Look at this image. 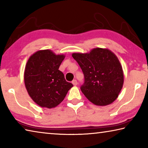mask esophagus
Returning <instances> with one entry per match:
<instances>
[{
    "label": "esophagus",
    "instance_id": "esophagus-1",
    "mask_svg": "<svg viewBox=\"0 0 148 148\" xmlns=\"http://www.w3.org/2000/svg\"><path fill=\"white\" fill-rule=\"evenodd\" d=\"M72 84L74 85V86H77V80H76V79H74L73 81H72Z\"/></svg>",
    "mask_w": 148,
    "mask_h": 148
}]
</instances>
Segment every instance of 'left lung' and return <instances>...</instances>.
<instances>
[{"label": "left lung", "instance_id": "1", "mask_svg": "<svg viewBox=\"0 0 148 148\" xmlns=\"http://www.w3.org/2000/svg\"><path fill=\"white\" fill-rule=\"evenodd\" d=\"M72 56L84 73L81 91L86 98L97 106L116 101L124 82L121 64L116 55L108 49L97 47L89 53H74Z\"/></svg>", "mask_w": 148, "mask_h": 148}]
</instances>
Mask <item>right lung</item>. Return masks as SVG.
<instances>
[{
	"label": "right lung",
	"instance_id": "obj_1",
	"mask_svg": "<svg viewBox=\"0 0 148 148\" xmlns=\"http://www.w3.org/2000/svg\"><path fill=\"white\" fill-rule=\"evenodd\" d=\"M65 57L49 49L39 50L29 57L24 82L29 96L42 108H52L61 103L73 85L66 82L59 68Z\"/></svg>",
	"mask_w": 148,
	"mask_h": 148
}]
</instances>
